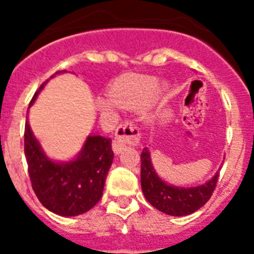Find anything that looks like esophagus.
I'll use <instances>...</instances> for the list:
<instances>
[{"mask_svg": "<svg viewBox=\"0 0 254 254\" xmlns=\"http://www.w3.org/2000/svg\"><path fill=\"white\" fill-rule=\"evenodd\" d=\"M141 140L138 127L129 122H123L116 129V137L112 142V147L116 154H120L127 145H137Z\"/></svg>", "mask_w": 254, "mask_h": 254, "instance_id": "esophagus-1", "label": "esophagus"}]
</instances>
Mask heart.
<instances>
[{"label": "heart", "mask_w": 254, "mask_h": 254, "mask_svg": "<svg viewBox=\"0 0 254 254\" xmlns=\"http://www.w3.org/2000/svg\"><path fill=\"white\" fill-rule=\"evenodd\" d=\"M158 87V78L151 76H125L112 85L109 95L112 100L100 99L99 108L104 112H112L114 104H117L128 109H137L149 102Z\"/></svg>", "instance_id": "heart-1"}]
</instances>
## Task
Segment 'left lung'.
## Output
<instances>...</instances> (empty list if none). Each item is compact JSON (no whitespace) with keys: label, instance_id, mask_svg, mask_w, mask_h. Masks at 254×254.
<instances>
[{"label":"left lung","instance_id":"8db88e82","mask_svg":"<svg viewBox=\"0 0 254 254\" xmlns=\"http://www.w3.org/2000/svg\"><path fill=\"white\" fill-rule=\"evenodd\" d=\"M217 178L219 173L198 187H173L156 176L147 147L141 152V187L143 194L155 208L172 216H185L202 207L214 193Z\"/></svg>","mask_w":254,"mask_h":254}]
</instances>
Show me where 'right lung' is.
<instances>
[{
  "label": "right lung",
  "mask_w": 254,
  "mask_h": 254,
  "mask_svg": "<svg viewBox=\"0 0 254 254\" xmlns=\"http://www.w3.org/2000/svg\"><path fill=\"white\" fill-rule=\"evenodd\" d=\"M43 85H40L39 90ZM37 95L38 91L30 105ZM24 151L31 187L42 205L49 211L61 216H77L99 202L114 156L111 138L89 136L77 159L58 164L43 154L26 122Z\"/></svg>",
  "instance_id": "right-lung-1"
}]
</instances>
